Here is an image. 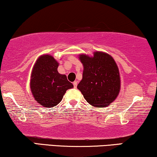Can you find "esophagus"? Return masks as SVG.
Masks as SVG:
<instances>
[{"label":"esophagus","mask_w":157,"mask_h":157,"mask_svg":"<svg viewBox=\"0 0 157 157\" xmlns=\"http://www.w3.org/2000/svg\"><path fill=\"white\" fill-rule=\"evenodd\" d=\"M77 84H78L77 81H74V82L73 83V85H74V88H76L77 87Z\"/></svg>","instance_id":"1"}]
</instances>
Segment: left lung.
<instances>
[{
  "mask_svg": "<svg viewBox=\"0 0 157 157\" xmlns=\"http://www.w3.org/2000/svg\"><path fill=\"white\" fill-rule=\"evenodd\" d=\"M83 66L82 80L77 86L86 101L96 108L108 106L121 89L119 71L109 53L95 51L93 56L79 55Z\"/></svg>",
  "mask_w": 157,
  "mask_h": 157,
  "instance_id": "8db88e82",
  "label": "left lung"
}]
</instances>
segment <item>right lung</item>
Returning a JSON list of instances; mask_svg holds the SVG:
<instances>
[{"label": "right lung", "mask_w": 157, "mask_h": 157, "mask_svg": "<svg viewBox=\"0 0 157 157\" xmlns=\"http://www.w3.org/2000/svg\"><path fill=\"white\" fill-rule=\"evenodd\" d=\"M59 64L52 56L44 54L38 58L32 69L30 81L32 95L44 107L56 106L66 91L74 87L66 75L58 72Z\"/></svg>", "instance_id": "add662e5"}]
</instances>
